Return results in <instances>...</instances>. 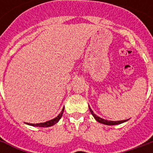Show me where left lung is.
I'll use <instances>...</instances> for the list:
<instances>
[{"mask_svg":"<svg viewBox=\"0 0 153 153\" xmlns=\"http://www.w3.org/2000/svg\"><path fill=\"white\" fill-rule=\"evenodd\" d=\"M89 109H90V111H91V114L93 115V117H94L96 121L99 122V123H102V124H104V125H107V126H115V125H119V124H121V123H124V122H126V121H128V119L127 120H122V121H108V120H105V119L102 118L100 117L97 116L95 114H94L93 110L91 109V108L90 107L89 105Z\"/></svg>","mask_w":153,"mask_h":153,"instance_id":"1","label":"left lung"}]
</instances>
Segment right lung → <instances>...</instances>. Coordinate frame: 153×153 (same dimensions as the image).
Returning a JSON list of instances; mask_svg holds the SVG:
<instances>
[{"mask_svg": "<svg viewBox=\"0 0 153 153\" xmlns=\"http://www.w3.org/2000/svg\"><path fill=\"white\" fill-rule=\"evenodd\" d=\"M63 111H64V107L62 108V111L60 113L59 115H58L55 118L51 119L50 121H48L46 122H43V123H39V124H31V123H26L28 126H36V127H44V128H46V127H50V126H52L54 125L57 123L58 121H59L60 118L62 117V115L63 114Z\"/></svg>", "mask_w": 153, "mask_h": 153, "instance_id": "obj_1", "label": "right lung"}]
</instances>
